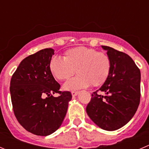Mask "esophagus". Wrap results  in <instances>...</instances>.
I'll return each mask as SVG.
<instances>
[{
	"mask_svg": "<svg viewBox=\"0 0 149 149\" xmlns=\"http://www.w3.org/2000/svg\"><path fill=\"white\" fill-rule=\"evenodd\" d=\"M77 94H78V91H72V97H75Z\"/></svg>",
	"mask_w": 149,
	"mask_h": 149,
	"instance_id": "34e87169",
	"label": "esophagus"
}]
</instances>
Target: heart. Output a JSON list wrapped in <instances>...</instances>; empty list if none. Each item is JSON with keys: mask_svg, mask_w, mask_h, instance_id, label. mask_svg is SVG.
Masks as SVG:
<instances>
[{"mask_svg": "<svg viewBox=\"0 0 149 149\" xmlns=\"http://www.w3.org/2000/svg\"><path fill=\"white\" fill-rule=\"evenodd\" d=\"M49 66L53 77L61 81L70 78L76 71L78 75L63 86L65 89L74 90L102 85L110 74L111 60L106 52L81 46L66 50L63 58L52 57Z\"/></svg>", "mask_w": 149, "mask_h": 149, "instance_id": "1", "label": "heart"}]
</instances>
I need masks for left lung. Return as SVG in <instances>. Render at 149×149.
<instances>
[{"label": "left lung", "instance_id": "obj_1", "mask_svg": "<svg viewBox=\"0 0 149 149\" xmlns=\"http://www.w3.org/2000/svg\"><path fill=\"white\" fill-rule=\"evenodd\" d=\"M102 47L110 56L111 69L104 84L91 94L86 112L100 128L113 131L127 124L137 111L141 100V71L124 52L110 47Z\"/></svg>", "mask_w": 149, "mask_h": 149}]
</instances>
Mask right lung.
<instances>
[{
    "mask_svg": "<svg viewBox=\"0 0 149 149\" xmlns=\"http://www.w3.org/2000/svg\"><path fill=\"white\" fill-rule=\"evenodd\" d=\"M54 55L51 48L41 49L20 62L10 82L15 116L25 130L36 135L47 136L60 127L66 114L69 91L61 86L49 71ZM59 93L58 97L52 96Z\"/></svg>",
    "mask_w": 149,
    "mask_h": 149,
    "instance_id": "1",
    "label": "right lung"
}]
</instances>
